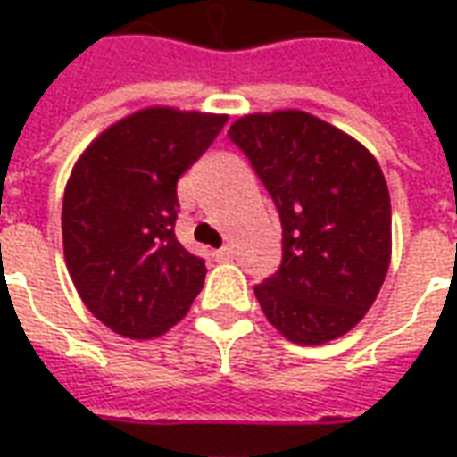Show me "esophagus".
Instances as JSON below:
<instances>
[{
	"label": "esophagus",
	"instance_id": "esophagus-1",
	"mask_svg": "<svg viewBox=\"0 0 457 457\" xmlns=\"http://www.w3.org/2000/svg\"><path fill=\"white\" fill-rule=\"evenodd\" d=\"M215 257L220 259V262H229V259L235 257V247H222V249H218V252H215Z\"/></svg>",
	"mask_w": 457,
	"mask_h": 457
}]
</instances>
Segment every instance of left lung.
I'll list each match as a JSON object with an SVG mask.
<instances>
[{
	"instance_id": "obj_1",
	"label": "left lung",
	"mask_w": 457,
	"mask_h": 457,
	"mask_svg": "<svg viewBox=\"0 0 457 457\" xmlns=\"http://www.w3.org/2000/svg\"><path fill=\"white\" fill-rule=\"evenodd\" d=\"M229 139L277 203L284 257L254 287L271 326L296 345L350 333L392 262L389 188L370 149L303 110L239 117Z\"/></svg>"
}]
</instances>
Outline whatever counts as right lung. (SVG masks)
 Segmentation results:
<instances>
[{
    "label": "right lung",
    "mask_w": 457,
    "mask_h": 457,
    "mask_svg": "<svg viewBox=\"0 0 457 457\" xmlns=\"http://www.w3.org/2000/svg\"><path fill=\"white\" fill-rule=\"evenodd\" d=\"M228 114L144 107L100 131L63 193V254L87 311L112 333L151 340L180 323L205 262L176 235V183Z\"/></svg>",
    "instance_id": "obj_1"
}]
</instances>
